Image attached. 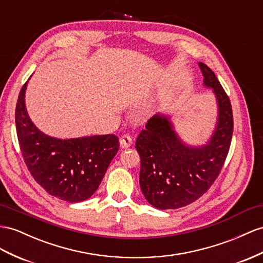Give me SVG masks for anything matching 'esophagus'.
I'll return each instance as SVG.
<instances>
[{
  "label": "esophagus",
  "instance_id": "34e87169",
  "mask_svg": "<svg viewBox=\"0 0 263 263\" xmlns=\"http://www.w3.org/2000/svg\"><path fill=\"white\" fill-rule=\"evenodd\" d=\"M133 143L132 138L130 136H127V134H124L120 138V146L122 147V149H126V147H130Z\"/></svg>",
  "mask_w": 263,
  "mask_h": 263
}]
</instances>
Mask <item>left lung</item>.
Masks as SVG:
<instances>
[{"instance_id":"left-lung-1","label":"left lung","mask_w":263,"mask_h":263,"mask_svg":"<svg viewBox=\"0 0 263 263\" xmlns=\"http://www.w3.org/2000/svg\"><path fill=\"white\" fill-rule=\"evenodd\" d=\"M203 85L217 101L218 117L212 134L202 145L180 138L166 114L157 113L147 121L136 142L140 154V186L149 203L160 209H178L192 203L212 185L223 166L231 144V103L210 67L199 62Z\"/></svg>"}]
</instances>
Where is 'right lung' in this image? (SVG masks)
Here are the masks:
<instances>
[{
	"mask_svg": "<svg viewBox=\"0 0 263 263\" xmlns=\"http://www.w3.org/2000/svg\"><path fill=\"white\" fill-rule=\"evenodd\" d=\"M26 82L18 94L15 124L24 162L32 177L53 197L71 203L98 190L119 150L114 134L58 139L39 130L26 111Z\"/></svg>",
	"mask_w": 263,
	"mask_h": 263,
	"instance_id": "obj_1",
	"label": "right lung"
}]
</instances>
